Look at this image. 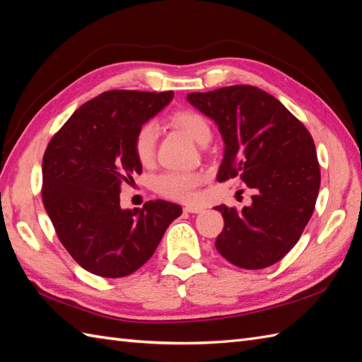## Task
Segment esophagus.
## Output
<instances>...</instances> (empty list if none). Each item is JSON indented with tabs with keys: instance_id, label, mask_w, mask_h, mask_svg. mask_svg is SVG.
<instances>
[{
	"instance_id": "34e87169",
	"label": "esophagus",
	"mask_w": 362,
	"mask_h": 362,
	"mask_svg": "<svg viewBox=\"0 0 362 362\" xmlns=\"http://www.w3.org/2000/svg\"><path fill=\"white\" fill-rule=\"evenodd\" d=\"M183 209H185V213H189V214H199V213L204 211V208L196 206V205H188V206H185Z\"/></svg>"
}]
</instances>
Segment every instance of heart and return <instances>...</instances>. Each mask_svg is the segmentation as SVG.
Returning a JSON list of instances; mask_svg holds the SVG:
<instances>
[{"mask_svg": "<svg viewBox=\"0 0 362 362\" xmlns=\"http://www.w3.org/2000/svg\"><path fill=\"white\" fill-rule=\"evenodd\" d=\"M171 123L183 131L187 136L194 140L196 143H204L211 137V129L206 119L202 114L191 111V109H183L171 115ZM157 140V128L154 123H146L137 131L136 139H134V151L136 156L143 165H148L154 157ZM204 180V174L197 171H170L162 174L156 182V188L163 196L191 202L196 197V188Z\"/></svg>", "mask_w": 362, "mask_h": 362, "instance_id": "1", "label": "heart"}]
</instances>
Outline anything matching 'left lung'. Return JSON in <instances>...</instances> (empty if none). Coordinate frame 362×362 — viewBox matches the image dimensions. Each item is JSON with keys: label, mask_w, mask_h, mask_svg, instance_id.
I'll list each match as a JSON object with an SVG mask.
<instances>
[{"label": "left lung", "mask_w": 362, "mask_h": 362, "mask_svg": "<svg viewBox=\"0 0 362 362\" xmlns=\"http://www.w3.org/2000/svg\"><path fill=\"white\" fill-rule=\"evenodd\" d=\"M223 140L217 180L240 177L256 191L240 211L216 206L223 231L219 253L236 267L260 270L296 245L313 214L321 185L315 141L279 100L255 86H228L187 95Z\"/></svg>", "instance_id": "8db88e82"}]
</instances>
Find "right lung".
Masks as SVG:
<instances>
[{
	"instance_id": "1",
	"label": "right lung",
	"mask_w": 362,
	"mask_h": 362,
	"mask_svg": "<svg viewBox=\"0 0 362 362\" xmlns=\"http://www.w3.org/2000/svg\"><path fill=\"white\" fill-rule=\"evenodd\" d=\"M174 92L107 90L75 111L43 157V204L57 236L80 267L123 277L148 262L182 206L149 200L120 206L122 183L141 173L137 131Z\"/></svg>"
}]
</instances>
